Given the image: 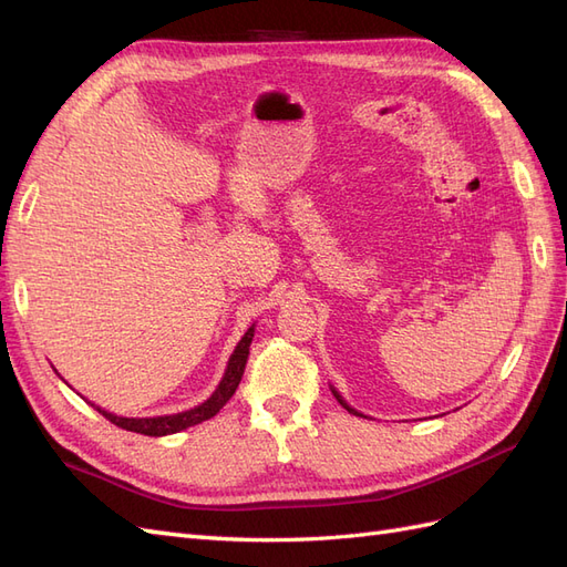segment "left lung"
Segmentation results:
<instances>
[{
	"label": "left lung",
	"instance_id": "left-lung-1",
	"mask_svg": "<svg viewBox=\"0 0 567 567\" xmlns=\"http://www.w3.org/2000/svg\"><path fill=\"white\" fill-rule=\"evenodd\" d=\"M331 392H333V394H336V400H338V402H340V404H342V406H346V409H348V411H350V414H357V411H354V409H352V406H348V404H346V400H342V398H340V394H338V392H336V390H333V388H331ZM357 416H362V414H357Z\"/></svg>",
	"mask_w": 567,
	"mask_h": 567
}]
</instances>
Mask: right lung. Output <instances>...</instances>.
<instances>
[{
  "label": "right lung",
  "instance_id": "obj_1",
  "mask_svg": "<svg viewBox=\"0 0 567 567\" xmlns=\"http://www.w3.org/2000/svg\"><path fill=\"white\" fill-rule=\"evenodd\" d=\"M252 336H255V329L250 326V329L246 331V336L241 338V342H238L229 364H227V371H225V379L219 381L217 390L213 392L210 400H205L203 404L188 409V411H182V414H173V416H156V419H123V416H115V414H109V411L94 406L101 416H106L113 425L123 427V431H132V433H142V435H151V437H163V435H173V433H179L184 431V427H192L196 423H203L213 419L217 411L225 406L231 394L236 392L238 383H241V375H244V369H246V362H248V350H250V342H252Z\"/></svg>",
  "mask_w": 567,
  "mask_h": 567
}]
</instances>
